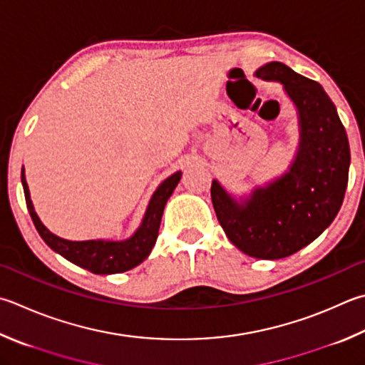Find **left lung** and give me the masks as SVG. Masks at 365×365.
Instances as JSON below:
<instances>
[{"label": "left lung", "mask_w": 365, "mask_h": 365, "mask_svg": "<svg viewBox=\"0 0 365 365\" xmlns=\"http://www.w3.org/2000/svg\"><path fill=\"white\" fill-rule=\"evenodd\" d=\"M256 76L281 82L297 108L300 140L289 170L245 200L216 180L211 200L227 238L256 259H283L310 245L339 212L348 185L349 144L335 105L316 81L279 61Z\"/></svg>", "instance_id": "obj_1"}]
</instances>
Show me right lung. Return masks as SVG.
<instances>
[{
  "label": "right lung",
  "instance_id": "obj_1",
  "mask_svg": "<svg viewBox=\"0 0 365 365\" xmlns=\"http://www.w3.org/2000/svg\"><path fill=\"white\" fill-rule=\"evenodd\" d=\"M181 180V171L167 178L157 190L148 205L146 215L143 222L132 237L123 242H105V240H87V242H70V240L60 238L53 235L39 221L36 211L33 208L29 184L25 180V170L22 168V185L25 192V202L29 208L33 224L36 227L41 238L46 245L70 260L74 265L86 268L95 274H111L122 273L130 268L140 265L146 259L157 242L159 235V227L162 221L163 208L167 205L170 195L173 194L175 187Z\"/></svg>",
  "mask_w": 365,
  "mask_h": 365
}]
</instances>
